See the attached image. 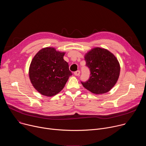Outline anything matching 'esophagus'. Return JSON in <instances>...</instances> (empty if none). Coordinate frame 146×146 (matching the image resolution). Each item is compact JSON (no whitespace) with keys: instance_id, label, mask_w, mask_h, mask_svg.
<instances>
[{"instance_id":"obj_1","label":"esophagus","mask_w":146,"mask_h":146,"mask_svg":"<svg viewBox=\"0 0 146 146\" xmlns=\"http://www.w3.org/2000/svg\"><path fill=\"white\" fill-rule=\"evenodd\" d=\"M80 70H77V71L74 72V74L76 76H80Z\"/></svg>"}]
</instances>
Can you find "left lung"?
<instances>
[{
  "label": "left lung",
  "mask_w": 146,
  "mask_h": 146,
  "mask_svg": "<svg viewBox=\"0 0 146 146\" xmlns=\"http://www.w3.org/2000/svg\"><path fill=\"white\" fill-rule=\"evenodd\" d=\"M86 66L90 70V77L83 87L96 94L109 92L115 84L120 72L119 62L108 50L95 48L85 56Z\"/></svg>",
  "instance_id": "8db88e82"
}]
</instances>
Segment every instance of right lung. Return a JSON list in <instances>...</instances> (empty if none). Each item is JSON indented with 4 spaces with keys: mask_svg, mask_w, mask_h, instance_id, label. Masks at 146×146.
<instances>
[{
    "mask_svg": "<svg viewBox=\"0 0 146 146\" xmlns=\"http://www.w3.org/2000/svg\"><path fill=\"white\" fill-rule=\"evenodd\" d=\"M64 52L51 47L40 50L33 58L29 74L35 88L41 94L52 96L65 87L72 75L69 65L64 59Z\"/></svg>",
    "mask_w": 146,
    "mask_h": 146,
    "instance_id": "add662e5",
    "label": "right lung"
}]
</instances>
